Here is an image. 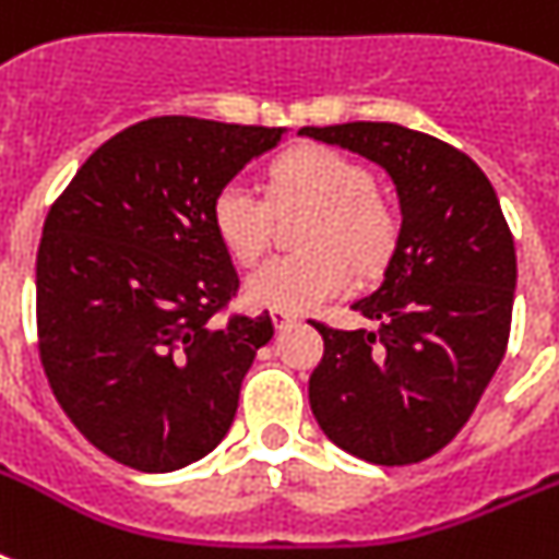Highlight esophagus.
Returning <instances> with one entry per match:
<instances>
[{
  "label": "esophagus",
  "mask_w": 559,
  "mask_h": 559,
  "mask_svg": "<svg viewBox=\"0 0 559 559\" xmlns=\"http://www.w3.org/2000/svg\"><path fill=\"white\" fill-rule=\"evenodd\" d=\"M272 324H275V331H287L289 324H296V316L287 313V310H272Z\"/></svg>",
  "instance_id": "1"
}]
</instances>
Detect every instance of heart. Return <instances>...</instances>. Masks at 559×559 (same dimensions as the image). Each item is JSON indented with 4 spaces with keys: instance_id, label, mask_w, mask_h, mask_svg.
Returning a JSON list of instances; mask_svg holds the SVG:
<instances>
[{
    "instance_id": "heart-1",
    "label": "heart",
    "mask_w": 559,
    "mask_h": 559,
    "mask_svg": "<svg viewBox=\"0 0 559 559\" xmlns=\"http://www.w3.org/2000/svg\"><path fill=\"white\" fill-rule=\"evenodd\" d=\"M373 174L348 153L305 144L272 165L278 202L319 205L307 231L310 252L275 254L246 278V298L258 307L307 313L354 284V266L373 270L394 243V217L377 197ZM219 243L240 263L258 261L270 243L272 202L246 179H231L211 202Z\"/></svg>"
}]
</instances>
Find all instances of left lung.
<instances>
[{
    "label": "left lung",
    "mask_w": 559,
    "mask_h": 559,
    "mask_svg": "<svg viewBox=\"0 0 559 559\" xmlns=\"http://www.w3.org/2000/svg\"><path fill=\"white\" fill-rule=\"evenodd\" d=\"M380 165L400 200L382 284L354 301L380 331L322 333L310 408L336 447L371 464H415L459 435L508 348L516 289L511 228L467 153L389 121L301 127Z\"/></svg>",
    "instance_id": "obj_1"
}]
</instances>
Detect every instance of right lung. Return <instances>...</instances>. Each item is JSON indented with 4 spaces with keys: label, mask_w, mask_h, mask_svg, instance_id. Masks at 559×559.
I'll return each instance as SVG.
<instances>
[{
    "label": "right lung",
    "mask_w": 559,
    "mask_h": 559,
    "mask_svg": "<svg viewBox=\"0 0 559 559\" xmlns=\"http://www.w3.org/2000/svg\"><path fill=\"white\" fill-rule=\"evenodd\" d=\"M284 127L147 118L83 162L43 226L37 333L48 385L81 435L142 473L209 455L270 313L211 316L240 287L211 202Z\"/></svg>",
    "instance_id": "right-lung-1"
}]
</instances>
